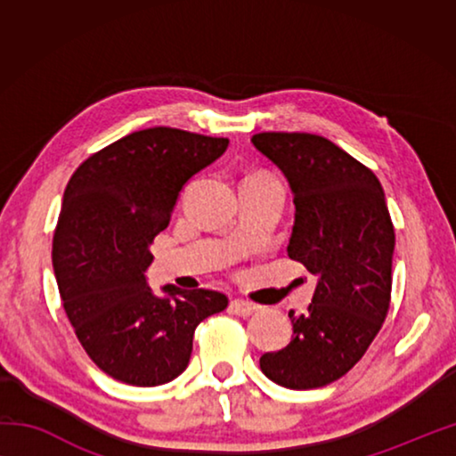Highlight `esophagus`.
I'll return each instance as SVG.
<instances>
[{"label":"esophagus","instance_id":"1","mask_svg":"<svg viewBox=\"0 0 456 456\" xmlns=\"http://www.w3.org/2000/svg\"><path fill=\"white\" fill-rule=\"evenodd\" d=\"M257 310H259L257 304H251V302H247V299H241V297H237V299H233V302H231V312L241 315V318H249V315H253Z\"/></svg>","mask_w":456,"mask_h":456}]
</instances>
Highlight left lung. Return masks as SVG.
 I'll use <instances>...</instances> for the list:
<instances>
[{
	"mask_svg": "<svg viewBox=\"0 0 456 456\" xmlns=\"http://www.w3.org/2000/svg\"><path fill=\"white\" fill-rule=\"evenodd\" d=\"M256 149L289 183L296 215L288 256L315 275L307 312H289L291 342L259 358L293 390L320 388L364 356L390 305L395 227L376 175L318 134L261 133Z\"/></svg>",
	"mask_w": 456,
	"mask_h": 456,
	"instance_id": "1",
	"label": "left lung"
}]
</instances>
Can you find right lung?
<instances>
[{"mask_svg":"<svg viewBox=\"0 0 456 456\" xmlns=\"http://www.w3.org/2000/svg\"><path fill=\"white\" fill-rule=\"evenodd\" d=\"M227 138L154 126L112 142L76 168L64 191L53 273L80 344L98 368L133 386H160L189 366L192 334L227 307L225 293L146 281L151 245L192 176Z\"/></svg>","mask_w":456,"mask_h":456,"instance_id":"1","label":"right lung"}]
</instances>
